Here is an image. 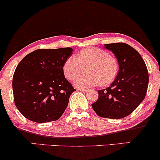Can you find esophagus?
Here are the masks:
<instances>
[{
	"mask_svg": "<svg viewBox=\"0 0 160 160\" xmlns=\"http://www.w3.org/2000/svg\"><path fill=\"white\" fill-rule=\"evenodd\" d=\"M78 91H81L82 92H84V93L87 92V91H88V90L85 89V88H78Z\"/></svg>",
	"mask_w": 160,
	"mask_h": 160,
	"instance_id": "esophagus-1",
	"label": "esophagus"
}]
</instances>
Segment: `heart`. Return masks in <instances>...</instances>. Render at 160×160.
I'll return each mask as SVG.
<instances>
[{"label":"heart","instance_id":"obj_1","mask_svg":"<svg viewBox=\"0 0 160 160\" xmlns=\"http://www.w3.org/2000/svg\"><path fill=\"white\" fill-rule=\"evenodd\" d=\"M83 77L77 78L84 72ZM64 75L68 80L75 81L78 88H89L99 84L106 86L115 79L119 72V62L107 51L100 48H88L78 51L75 57L66 59L62 66Z\"/></svg>","mask_w":160,"mask_h":160}]
</instances>
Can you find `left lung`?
Masks as SVG:
<instances>
[{"label": "left lung", "instance_id": "obj_1", "mask_svg": "<svg viewBox=\"0 0 160 160\" xmlns=\"http://www.w3.org/2000/svg\"><path fill=\"white\" fill-rule=\"evenodd\" d=\"M119 62V70L110 86L98 91V99L91 104L100 117L122 119L128 116L146 96L148 68L140 53L125 43L105 44Z\"/></svg>", "mask_w": 160, "mask_h": 160}]
</instances>
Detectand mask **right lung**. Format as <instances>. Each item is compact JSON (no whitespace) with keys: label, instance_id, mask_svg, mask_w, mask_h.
<instances>
[{"label":"right lung","instance_id":"add662e5","mask_svg":"<svg viewBox=\"0 0 160 160\" xmlns=\"http://www.w3.org/2000/svg\"><path fill=\"white\" fill-rule=\"evenodd\" d=\"M72 51L71 48L38 49L18 64L12 83L14 103L26 119L44 123L63 114L75 91L62 70Z\"/></svg>","mask_w":160,"mask_h":160}]
</instances>
